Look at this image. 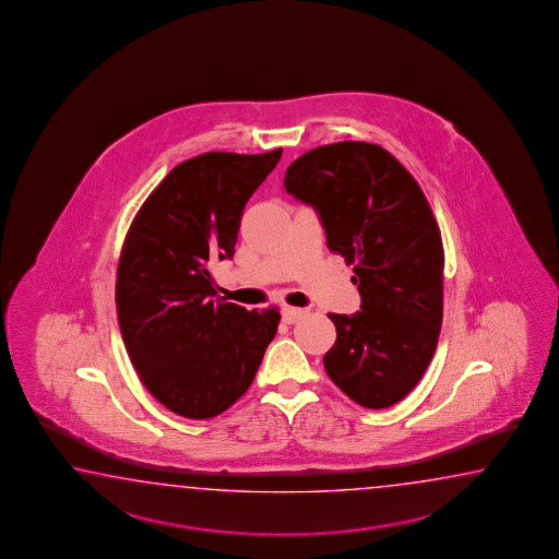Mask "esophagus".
I'll return each mask as SVG.
<instances>
[{
    "instance_id": "1",
    "label": "esophagus",
    "mask_w": 559,
    "mask_h": 559,
    "mask_svg": "<svg viewBox=\"0 0 559 559\" xmlns=\"http://www.w3.org/2000/svg\"><path fill=\"white\" fill-rule=\"evenodd\" d=\"M306 316V309L299 308H289V306H285L282 309V318H284L285 323H296L297 320H301Z\"/></svg>"
}]
</instances>
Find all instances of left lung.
Segmentation results:
<instances>
[{
    "label": "left lung",
    "mask_w": 559,
    "mask_h": 559,
    "mask_svg": "<svg viewBox=\"0 0 559 559\" xmlns=\"http://www.w3.org/2000/svg\"><path fill=\"white\" fill-rule=\"evenodd\" d=\"M284 186L318 212L361 296L354 316L328 313L337 330L323 356L328 376L364 407L397 404L428 369L443 316V246L424 191L366 142L311 150L287 167Z\"/></svg>",
    "instance_id": "left-lung-1"
}]
</instances>
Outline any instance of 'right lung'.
<instances>
[{"label":"right lung","mask_w":559,"mask_h":559,"mask_svg":"<svg viewBox=\"0 0 559 559\" xmlns=\"http://www.w3.org/2000/svg\"><path fill=\"white\" fill-rule=\"evenodd\" d=\"M280 157H191L131 222L116 282L119 330L143 385L178 416L207 419L236 404L277 332V308L215 299L210 265L234 255L243 207Z\"/></svg>","instance_id":"add662e5"}]
</instances>
